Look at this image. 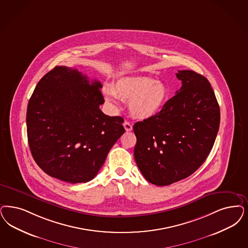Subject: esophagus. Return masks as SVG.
I'll use <instances>...</instances> for the list:
<instances>
[{
    "instance_id": "obj_1",
    "label": "esophagus",
    "mask_w": 248,
    "mask_h": 248,
    "mask_svg": "<svg viewBox=\"0 0 248 248\" xmlns=\"http://www.w3.org/2000/svg\"><path fill=\"white\" fill-rule=\"evenodd\" d=\"M124 127L125 129V131H127V132H130V131L133 130L132 124L129 122H126V121L124 123Z\"/></svg>"
}]
</instances>
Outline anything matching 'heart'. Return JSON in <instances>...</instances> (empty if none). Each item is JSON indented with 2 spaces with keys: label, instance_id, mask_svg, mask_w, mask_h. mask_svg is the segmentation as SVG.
<instances>
[{
  "label": "heart",
  "instance_id": "b5f03b06",
  "mask_svg": "<svg viewBox=\"0 0 248 248\" xmlns=\"http://www.w3.org/2000/svg\"><path fill=\"white\" fill-rule=\"evenodd\" d=\"M105 100L118 106L117 98L129 102V111L137 119L145 120L156 115L167 102L170 92L160 81L145 77L123 78L111 88H104Z\"/></svg>",
  "mask_w": 248,
  "mask_h": 248
}]
</instances>
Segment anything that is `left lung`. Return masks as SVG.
<instances>
[{
    "mask_svg": "<svg viewBox=\"0 0 248 248\" xmlns=\"http://www.w3.org/2000/svg\"><path fill=\"white\" fill-rule=\"evenodd\" d=\"M181 87L162 110L134 124L135 159L145 180L167 186L190 176L210 154L220 107L209 80L193 70L176 74Z\"/></svg>",
    "mask_w": 248,
    "mask_h": 248,
    "instance_id": "8db88e82",
    "label": "left lung"
}]
</instances>
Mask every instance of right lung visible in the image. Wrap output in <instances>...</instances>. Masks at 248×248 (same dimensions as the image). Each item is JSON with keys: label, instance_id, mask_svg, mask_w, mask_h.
Segmentation results:
<instances>
[{"label": "right lung", "instance_id": "right-lung-1", "mask_svg": "<svg viewBox=\"0 0 248 248\" xmlns=\"http://www.w3.org/2000/svg\"><path fill=\"white\" fill-rule=\"evenodd\" d=\"M102 83L57 66L34 89L26 112L28 144L47 175L69 183L93 180L124 133V119L100 110Z\"/></svg>", "mask_w": 248, "mask_h": 248}]
</instances>
